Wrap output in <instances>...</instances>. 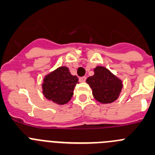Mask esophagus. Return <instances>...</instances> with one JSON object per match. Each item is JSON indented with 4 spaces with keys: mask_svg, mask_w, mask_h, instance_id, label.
I'll return each mask as SVG.
<instances>
[{
    "mask_svg": "<svg viewBox=\"0 0 155 155\" xmlns=\"http://www.w3.org/2000/svg\"><path fill=\"white\" fill-rule=\"evenodd\" d=\"M86 76H83V77L79 78V82H81V83H84V82H86Z\"/></svg>",
    "mask_w": 155,
    "mask_h": 155,
    "instance_id": "1",
    "label": "esophagus"
}]
</instances>
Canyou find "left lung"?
Returning <instances> with one entry per match:
<instances>
[{"label": "left lung", "mask_w": 155, "mask_h": 155, "mask_svg": "<svg viewBox=\"0 0 155 155\" xmlns=\"http://www.w3.org/2000/svg\"><path fill=\"white\" fill-rule=\"evenodd\" d=\"M93 91V97L101 104H110L119 97L122 90V81L104 67L94 69V75L86 79Z\"/></svg>", "instance_id": "8db88e82"}]
</instances>
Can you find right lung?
I'll use <instances>...</instances> for the list:
<instances>
[{
  "label": "right lung",
  "instance_id": "add662e5",
  "mask_svg": "<svg viewBox=\"0 0 155 155\" xmlns=\"http://www.w3.org/2000/svg\"><path fill=\"white\" fill-rule=\"evenodd\" d=\"M79 79L72 76L69 69L61 66L45 76L42 83L45 98L59 105L67 104L73 96V91Z\"/></svg>",
  "mask_w": 155,
  "mask_h": 155
}]
</instances>
